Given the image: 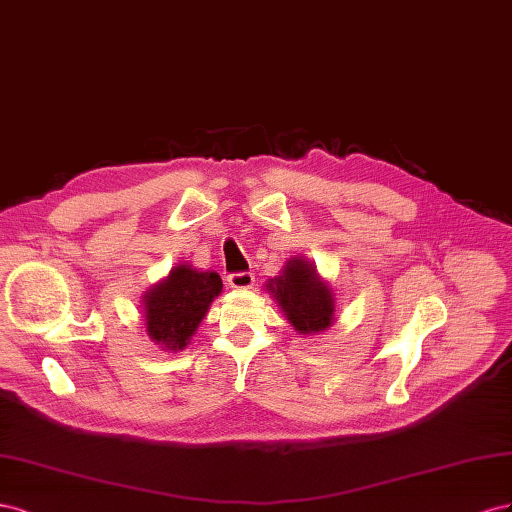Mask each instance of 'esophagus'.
I'll use <instances>...</instances> for the list:
<instances>
[{
	"instance_id": "1",
	"label": "esophagus",
	"mask_w": 512,
	"mask_h": 512,
	"mask_svg": "<svg viewBox=\"0 0 512 512\" xmlns=\"http://www.w3.org/2000/svg\"><path fill=\"white\" fill-rule=\"evenodd\" d=\"M231 289H251L255 285V276L251 272H233L227 276Z\"/></svg>"
}]
</instances>
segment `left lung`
Masks as SVG:
<instances>
[{
  "label": "left lung",
  "instance_id": "obj_1",
  "mask_svg": "<svg viewBox=\"0 0 512 512\" xmlns=\"http://www.w3.org/2000/svg\"><path fill=\"white\" fill-rule=\"evenodd\" d=\"M266 287L289 324L304 337H313L332 326L337 296L330 283L321 279L313 261L302 255L291 257Z\"/></svg>",
  "mask_w": 512,
  "mask_h": 512
}]
</instances>
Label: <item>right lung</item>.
I'll return each mask as SVG.
<instances>
[{
    "label": "right lung",
    "mask_w": 512,
    "mask_h": 512,
    "mask_svg": "<svg viewBox=\"0 0 512 512\" xmlns=\"http://www.w3.org/2000/svg\"><path fill=\"white\" fill-rule=\"evenodd\" d=\"M221 291L223 281L216 272L173 266L141 298L143 328L150 341L167 352H182Z\"/></svg>",
    "instance_id": "obj_1"
}]
</instances>
